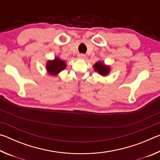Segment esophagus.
Here are the masks:
<instances>
[{
  "mask_svg": "<svg viewBox=\"0 0 160 160\" xmlns=\"http://www.w3.org/2000/svg\"><path fill=\"white\" fill-rule=\"evenodd\" d=\"M78 58H80V59H85V54H82V53H80L78 55Z\"/></svg>",
  "mask_w": 160,
  "mask_h": 160,
  "instance_id": "1",
  "label": "esophagus"
}]
</instances>
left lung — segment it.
Here are the masks:
<instances>
[{
  "mask_svg": "<svg viewBox=\"0 0 160 160\" xmlns=\"http://www.w3.org/2000/svg\"><path fill=\"white\" fill-rule=\"evenodd\" d=\"M94 70L103 77L107 76L109 74L111 71V67L109 65H106L104 62L101 61H97L93 66Z\"/></svg>",
  "mask_w": 160,
  "mask_h": 160,
  "instance_id": "left-lung-1",
  "label": "left lung"
}]
</instances>
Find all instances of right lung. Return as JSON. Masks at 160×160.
I'll list each match as a JSON object with an SVG mask.
<instances>
[{
	"label": "right lung",
	"instance_id": "1",
	"mask_svg": "<svg viewBox=\"0 0 160 160\" xmlns=\"http://www.w3.org/2000/svg\"><path fill=\"white\" fill-rule=\"evenodd\" d=\"M66 67V62L58 57H55L53 60H48L46 63L47 73L52 76H57Z\"/></svg>",
	"mask_w": 160,
	"mask_h": 160
}]
</instances>
